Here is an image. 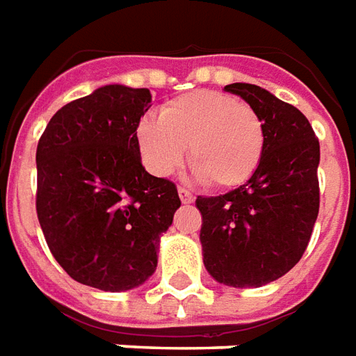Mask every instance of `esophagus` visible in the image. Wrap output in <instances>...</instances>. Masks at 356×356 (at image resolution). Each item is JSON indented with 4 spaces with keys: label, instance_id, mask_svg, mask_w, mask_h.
Segmentation results:
<instances>
[{
    "label": "esophagus",
    "instance_id": "34e87169",
    "mask_svg": "<svg viewBox=\"0 0 356 356\" xmlns=\"http://www.w3.org/2000/svg\"><path fill=\"white\" fill-rule=\"evenodd\" d=\"M178 195H180V202L182 203H192L195 197H193L192 192H188L186 188H178Z\"/></svg>",
    "mask_w": 356,
    "mask_h": 356
}]
</instances>
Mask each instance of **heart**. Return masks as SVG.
I'll use <instances>...</instances> for the list:
<instances>
[{"instance_id":"obj_1","label":"heart","mask_w":356,"mask_h":356,"mask_svg":"<svg viewBox=\"0 0 356 356\" xmlns=\"http://www.w3.org/2000/svg\"><path fill=\"white\" fill-rule=\"evenodd\" d=\"M136 143L145 168L170 176L188 163L211 190L248 184L266 154V126L254 108L220 90H192L164 102L159 118L136 124Z\"/></svg>"}]
</instances>
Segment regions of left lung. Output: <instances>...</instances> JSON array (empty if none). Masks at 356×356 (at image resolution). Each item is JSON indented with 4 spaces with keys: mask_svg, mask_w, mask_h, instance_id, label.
I'll return each instance as SVG.
<instances>
[{
    "mask_svg": "<svg viewBox=\"0 0 356 356\" xmlns=\"http://www.w3.org/2000/svg\"><path fill=\"white\" fill-rule=\"evenodd\" d=\"M266 126V154L256 176L236 190L197 197L203 264L219 283L261 286L300 261L320 211V141L306 116L269 90L232 83Z\"/></svg>",
    "mask_w": 356,
    "mask_h": 356,
    "instance_id": "1",
    "label": "left lung"
}]
</instances>
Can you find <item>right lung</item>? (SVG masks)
<instances>
[{
	"label": "right lung",
	"instance_id": "add662e5",
	"mask_svg": "<svg viewBox=\"0 0 356 356\" xmlns=\"http://www.w3.org/2000/svg\"><path fill=\"white\" fill-rule=\"evenodd\" d=\"M151 90L100 87L61 106L36 147V215L51 256L77 283L129 291L156 269L176 184L141 164L136 124Z\"/></svg>",
	"mask_w": 356,
	"mask_h": 356
}]
</instances>
